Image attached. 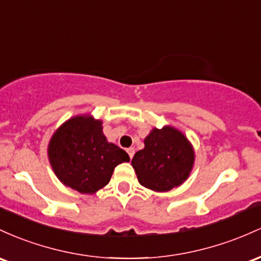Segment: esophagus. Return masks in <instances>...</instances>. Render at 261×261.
Masks as SVG:
<instances>
[{"instance_id":"1","label":"esophagus","mask_w":261,"mask_h":261,"mask_svg":"<svg viewBox=\"0 0 261 261\" xmlns=\"http://www.w3.org/2000/svg\"><path fill=\"white\" fill-rule=\"evenodd\" d=\"M127 153H128V155H129V158L132 159V158L134 156V153H136V149H134V148H128L127 149Z\"/></svg>"}]
</instances>
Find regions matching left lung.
I'll return each mask as SVG.
<instances>
[{"label":"left lung","instance_id":"left-lung-1","mask_svg":"<svg viewBox=\"0 0 261 261\" xmlns=\"http://www.w3.org/2000/svg\"><path fill=\"white\" fill-rule=\"evenodd\" d=\"M144 149L132 159L140 185L165 192L189 177L194 165V149L186 137L172 127L151 130Z\"/></svg>","mask_w":261,"mask_h":261}]
</instances>
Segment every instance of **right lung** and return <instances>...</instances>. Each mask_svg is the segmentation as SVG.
<instances>
[{
	"mask_svg": "<svg viewBox=\"0 0 261 261\" xmlns=\"http://www.w3.org/2000/svg\"><path fill=\"white\" fill-rule=\"evenodd\" d=\"M49 160L64 185L81 194H93L110 182L118 164L129 155L102 133V122L85 116L64 123L49 143Z\"/></svg>",
	"mask_w": 261,
	"mask_h": 261,
	"instance_id": "add662e5",
	"label": "right lung"
}]
</instances>
